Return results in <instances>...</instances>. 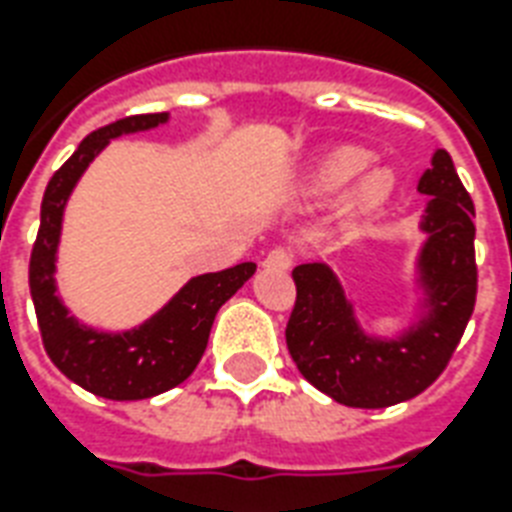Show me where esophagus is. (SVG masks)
<instances>
[{
  "label": "esophagus",
  "mask_w": 512,
  "mask_h": 512,
  "mask_svg": "<svg viewBox=\"0 0 512 512\" xmlns=\"http://www.w3.org/2000/svg\"><path fill=\"white\" fill-rule=\"evenodd\" d=\"M292 260H295V257H292V252H289L287 247H276L268 252L263 265L265 268H271V271H289V268H292Z\"/></svg>",
  "instance_id": "esophagus-1"
}]
</instances>
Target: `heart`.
<instances>
[{
  "label": "heart",
  "mask_w": 512,
  "mask_h": 512,
  "mask_svg": "<svg viewBox=\"0 0 512 512\" xmlns=\"http://www.w3.org/2000/svg\"><path fill=\"white\" fill-rule=\"evenodd\" d=\"M369 162H372V154L364 151V148H337L313 167V172L305 180L303 193L311 196V199L335 196L342 188H348L369 167ZM390 193H393V172L388 167H372L369 172H364V177L358 180L356 191L350 196L348 217L350 220H361V217L374 215L390 199Z\"/></svg>",
  "instance_id": "obj_1"
}]
</instances>
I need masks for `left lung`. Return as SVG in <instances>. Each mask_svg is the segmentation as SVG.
<instances>
[{
    "label": "left lung",
    "mask_w": 512,
    "mask_h": 512,
    "mask_svg": "<svg viewBox=\"0 0 512 512\" xmlns=\"http://www.w3.org/2000/svg\"><path fill=\"white\" fill-rule=\"evenodd\" d=\"M430 196L420 231L417 287L420 319L398 337L366 335L356 308L327 263H303L292 271L297 300L287 324V348L313 388L356 409H385L420 396L452 358L476 305V209L438 148L417 183Z\"/></svg>",
    "instance_id": "obj_1"
}]
</instances>
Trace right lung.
Segmentation results:
<instances>
[{
  "label": "right lung",
  "instance_id": "add662e5",
  "mask_svg": "<svg viewBox=\"0 0 512 512\" xmlns=\"http://www.w3.org/2000/svg\"><path fill=\"white\" fill-rule=\"evenodd\" d=\"M170 114L127 116L100 127L79 143L74 156L47 183L42 199V223L36 233L28 287L47 356L68 380L100 398L140 401L159 396L191 377L207 348L209 329L225 300H231L257 265L239 263L217 273L193 276L162 311L127 332H100L74 319L55 284L63 209L90 162L119 135L154 130Z\"/></svg>",
  "mask_w": 512,
  "mask_h": 512
}]
</instances>
